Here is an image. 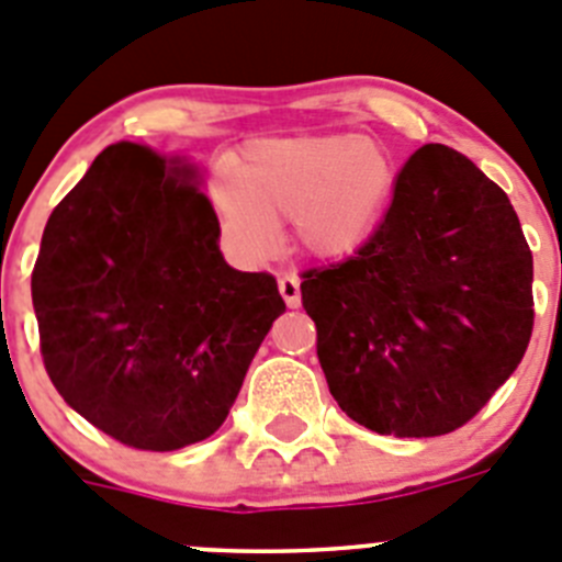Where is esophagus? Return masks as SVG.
<instances>
[{
	"label": "esophagus",
	"instance_id": "34e87169",
	"mask_svg": "<svg viewBox=\"0 0 562 562\" xmlns=\"http://www.w3.org/2000/svg\"><path fill=\"white\" fill-rule=\"evenodd\" d=\"M277 285H280L282 300H285L288 307H296V305H300V300H302V293H300V277H296V274H282L280 280H277Z\"/></svg>",
	"mask_w": 562,
	"mask_h": 562
}]
</instances>
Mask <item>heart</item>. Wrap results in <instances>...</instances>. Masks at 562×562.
Wrapping results in <instances>:
<instances>
[{
    "instance_id": "1",
    "label": "heart",
    "mask_w": 562,
    "mask_h": 562,
    "mask_svg": "<svg viewBox=\"0 0 562 562\" xmlns=\"http://www.w3.org/2000/svg\"><path fill=\"white\" fill-rule=\"evenodd\" d=\"M397 168L386 148L356 134L280 136L251 143L232 179L212 190L229 244L246 257L277 249V224L293 221L302 249L338 260L372 240L386 218Z\"/></svg>"
}]
</instances>
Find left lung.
<instances>
[{
	"mask_svg": "<svg viewBox=\"0 0 562 562\" xmlns=\"http://www.w3.org/2000/svg\"><path fill=\"white\" fill-rule=\"evenodd\" d=\"M316 356L341 412L439 437L482 412L532 336V251L502 187L445 145L403 165L381 229L302 274Z\"/></svg>",
	"mask_w": 562,
	"mask_h": 562,
	"instance_id": "1",
	"label": "left lung"
}]
</instances>
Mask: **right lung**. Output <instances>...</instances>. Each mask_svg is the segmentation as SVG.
<instances>
[{
	"label": "right lung",
	"instance_id": "add662e5",
	"mask_svg": "<svg viewBox=\"0 0 562 562\" xmlns=\"http://www.w3.org/2000/svg\"><path fill=\"white\" fill-rule=\"evenodd\" d=\"M184 156L109 145L44 226L33 307L47 375L80 417L139 451L221 428L285 313L277 280L232 269Z\"/></svg>",
	"mask_w": 562,
	"mask_h": 562
}]
</instances>
